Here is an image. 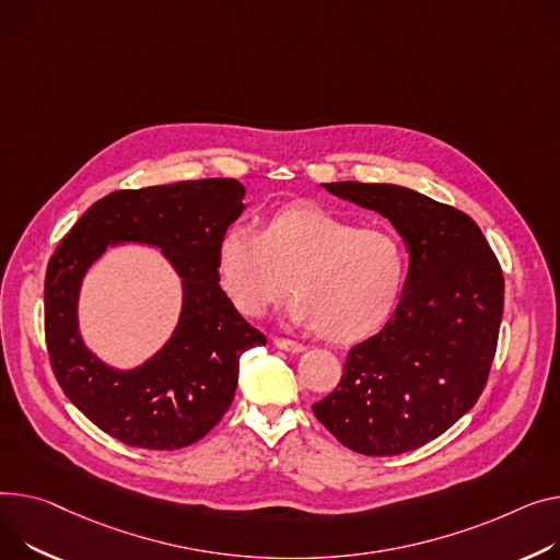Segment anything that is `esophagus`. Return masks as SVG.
Instances as JSON below:
<instances>
[{
  "instance_id": "obj_1",
  "label": "esophagus",
  "mask_w": 560,
  "mask_h": 560,
  "mask_svg": "<svg viewBox=\"0 0 560 560\" xmlns=\"http://www.w3.org/2000/svg\"><path fill=\"white\" fill-rule=\"evenodd\" d=\"M275 347L281 349V351H288V353L306 351V347L302 342H294V340H288V338H275Z\"/></svg>"
}]
</instances>
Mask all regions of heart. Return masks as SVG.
Returning <instances> with one entry per match:
<instances>
[{"mask_svg":"<svg viewBox=\"0 0 560 560\" xmlns=\"http://www.w3.org/2000/svg\"><path fill=\"white\" fill-rule=\"evenodd\" d=\"M215 275L232 306L264 315L281 296L292 324L317 328L324 340L353 345L394 315L407 277L400 238L317 205L270 213L256 232L232 228L215 247Z\"/></svg>","mask_w":560,"mask_h":560,"instance_id":"b5f03b06","label":"heart"}]
</instances>
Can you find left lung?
<instances>
[{
    "label": "left lung",
    "instance_id": "obj_1",
    "mask_svg": "<svg viewBox=\"0 0 560 560\" xmlns=\"http://www.w3.org/2000/svg\"><path fill=\"white\" fill-rule=\"evenodd\" d=\"M322 186L387 218L409 270L392 319L349 351L340 385L313 412L355 453L417 451L457 423L487 385L504 308L500 264L455 207L398 184Z\"/></svg>",
    "mask_w": 560,
    "mask_h": 560
}]
</instances>
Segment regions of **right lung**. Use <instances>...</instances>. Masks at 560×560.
I'll return each instance as SVG.
<instances>
[{
  "instance_id": "right-lung-1",
  "label": "right lung",
  "mask_w": 560,
  "mask_h": 560,
  "mask_svg": "<svg viewBox=\"0 0 560 560\" xmlns=\"http://www.w3.org/2000/svg\"><path fill=\"white\" fill-rule=\"evenodd\" d=\"M243 198L245 186L230 177L115 191L94 202L54 252L45 279L49 360L67 398L109 436L148 451L196 443L232 405L241 355L266 345L215 275L218 241L245 211ZM117 244L160 248L183 285L172 338L132 370L103 363L78 324L84 275Z\"/></svg>"
}]
</instances>
